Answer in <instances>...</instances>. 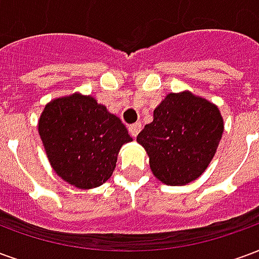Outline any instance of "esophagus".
I'll return each mask as SVG.
<instances>
[{
    "instance_id": "obj_1",
    "label": "esophagus",
    "mask_w": 259,
    "mask_h": 259,
    "mask_svg": "<svg viewBox=\"0 0 259 259\" xmlns=\"http://www.w3.org/2000/svg\"><path fill=\"white\" fill-rule=\"evenodd\" d=\"M140 130H141V122H136V123L130 124L129 126V133L133 136V137H136V136L139 135V133H140Z\"/></svg>"
}]
</instances>
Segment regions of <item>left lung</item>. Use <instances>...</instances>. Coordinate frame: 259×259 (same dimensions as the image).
Masks as SVG:
<instances>
[{"label": "left lung", "instance_id": "left-lung-1", "mask_svg": "<svg viewBox=\"0 0 259 259\" xmlns=\"http://www.w3.org/2000/svg\"><path fill=\"white\" fill-rule=\"evenodd\" d=\"M223 133L219 108L185 90L169 93L154 109L151 123L137 136L150 158V168L168 186L198 179L211 163Z\"/></svg>", "mask_w": 259, "mask_h": 259}]
</instances>
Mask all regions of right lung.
Masks as SVG:
<instances>
[{"mask_svg":"<svg viewBox=\"0 0 259 259\" xmlns=\"http://www.w3.org/2000/svg\"><path fill=\"white\" fill-rule=\"evenodd\" d=\"M38 135L54 172L81 190L105 183L120 147L132 141L116 115L80 93L48 102L38 119Z\"/></svg>","mask_w":259,"mask_h":259,"instance_id":"obj_1","label":"right lung"}]
</instances>
